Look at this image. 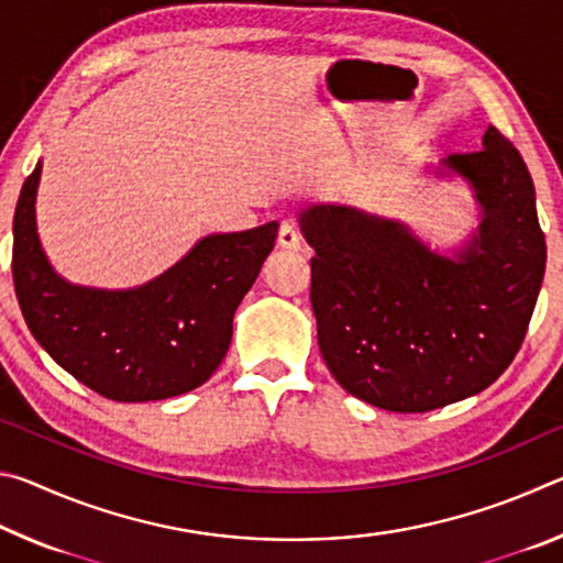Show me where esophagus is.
I'll return each mask as SVG.
<instances>
[{
  "instance_id": "34e87169",
  "label": "esophagus",
  "mask_w": 563,
  "mask_h": 563,
  "mask_svg": "<svg viewBox=\"0 0 563 563\" xmlns=\"http://www.w3.org/2000/svg\"><path fill=\"white\" fill-rule=\"evenodd\" d=\"M278 245L283 247V251H300V233H298V228H295L288 221H283L280 223V231H278Z\"/></svg>"
}]
</instances>
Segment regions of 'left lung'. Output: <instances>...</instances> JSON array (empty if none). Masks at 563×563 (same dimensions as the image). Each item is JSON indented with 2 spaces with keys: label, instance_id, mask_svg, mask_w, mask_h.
<instances>
[{
  "label": "left lung",
  "instance_id": "8db88e82",
  "mask_svg": "<svg viewBox=\"0 0 563 563\" xmlns=\"http://www.w3.org/2000/svg\"><path fill=\"white\" fill-rule=\"evenodd\" d=\"M482 151L437 176L472 186L482 221L452 258L412 228L316 203L298 221L316 247L318 345L342 389L389 412H430L487 389L527 335L547 268L537 194L517 148L489 126Z\"/></svg>",
  "mask_w": 563,
  "mask_h": 563
}]
</instances>
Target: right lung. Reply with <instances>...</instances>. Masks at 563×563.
Masks as SVG:
<instances>
[{"label": "right lung", "instance_id": "obj_1", "mask_svg": "<svg viewBox=\"0 0 563 563\" xmlns=\"http://www.w3.org/2000/svg\"><path fill=\"white\" fill-rule=\"evenodd\" d=\"M42 161L14 211L12 275L19 308L56 365L113 402L190 393L211 377L233 338V316L268 258L278 223L206 235L156 280L131 290L71 285L36 233Z\"/></svg>", "mask_w": 563, "mask_h": 563}]
</instances>
